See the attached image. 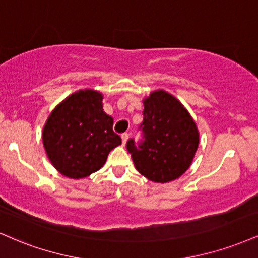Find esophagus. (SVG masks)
I'll use <instances>...</instances> for the list:
<instances>
[{"label":"esophagus","mask_w":258,"mask_h":258,"mask_svg":"<svg viewBox=\"0 0 258 258\" xmlns=\"http://www.w3.org/2000/svg\"><path fill=\"white\" fill-rule=\"evenodd\" d=\"M121 139H122V144L125 146L127 139H128V133H122V135H121Z\"/></svg>","instance_id":"esophagus-1"}]
</instances>
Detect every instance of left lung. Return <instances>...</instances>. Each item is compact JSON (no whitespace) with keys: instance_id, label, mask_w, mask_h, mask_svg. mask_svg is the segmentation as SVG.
Instances as JSON below:
<instances>
[{"instance_id":"1","label":"left lung","mask_w":258,"mask_h":258,"mask_svg":"<svg viewBox=\"0 0 258 258\" xmlns=\"http://www.w3.org/2000/svg\"><path fill=\"white\" fill-rule=\"evenodd\" d=\"M143 139L126 147L141 174L156 183L177 179L188 170L199 146L193 117L172 94L160 90L144 99Z\"/></svg>"}]
</instances>
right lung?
I'll return each mask as SVG.
<instances>
[{"mask_svg":"<svg viewBox=\"0 0 258 258\" xmlns=\"http://www.w3.org/2000/svg\"><path fill=\"white\" fill-rule=\"evenodd\" d=\"M103 96L93 90L73 93L55 106L43 127L42 141L52 165L79 179L102 168L109 153L120 146L111 116L103 110Z\"/></svg>","mask_w":258,"mask_h":258,"instance_id":"obj_1","label":"right lung"}]
</instances>
